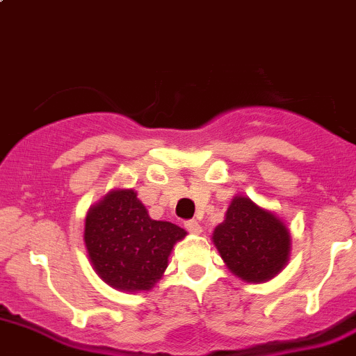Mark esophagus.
<instances>
[{"label":"esophagus","instance_id":"34e87169","mask_svg":"<svg viewBox=\"0 0 356 356\" xmlns=\"http://www.w3.org/2000/svg\"><path fill=\"white\" fill-rule=\"evenodd\" d=\"M185 228H186V232H190L193 234H199L200 232H202V226H200L199 221H195V219H190V221H186Z\"/></svg>","mask_w":356,"mask_h":356}]
</instances>
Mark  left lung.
I'll use <instances>...</instances> for the list:
<instances>
[{"mask_svg":"<svg viewBox=\"0 0 356 356\" xmlns=\"http://www.w3.org/2000/svg\"><path fill=\"white\" fill-rule=\"evenodd\" d=\"M212 241L234 276L255 284L280 274L291 248L286 225L243 195L233 197L225 221L212 233Z\"/></svg>","mask_w":356,"mask_h":356,"instance_id":"left-lung-1","label":"left lung"}]
</instances>
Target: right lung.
Masks as SVG:
<instances>
[{
	"label": "right lung",
	"mask_w": 356,
	"mask_h": 356,
	"mask_svg": "<svg viewBox=\"0 0 356 356\" xmlns=\"http://www.w3.org/2000/svg\"><path fill=\"white\" fill-rule=\"evenodd\" d=\"M185 236L173 222L151 219L131 188L111 190L92 205L83 232L97 276L127 293L151 289L166 270L173 245Z\"/></svg>",
	"instance_id": "1"
}]
</instances>
